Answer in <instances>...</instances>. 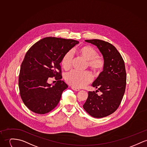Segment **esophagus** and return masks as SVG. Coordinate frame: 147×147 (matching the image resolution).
Listing matches in <instances>:
<instances>
[{
    "label": "esophagus",
    "mask_w": 147,
    "mask_h": 147,
    "mask_svg": "<svg viewBox=\"0 0 147 147\" xmlns=\"http://www.w3.org/2000/svg\"><path fill=\"white\" fill-rule=\"evenodd\" d=\"M71 89H72V90H76V91H79V90H80L79 88H76V87H71Z\"/></svg>",
    "instance_id": "esophagus-1"
}]
</instances>
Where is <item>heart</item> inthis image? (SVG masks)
<instances>
[{"label": "heart", "instance_id": "b5f03b06", "mask_svg": "<svg viewBox=\"0 0 147 147\" xmlns=\"http://www.w3.org/2000/svg\"><path fill=\"white\" fill-rule=\"evenodd\" d=\"M79 55L87 61L88 65L94 71H100L104 66V60L102 57L97 55L96 49L90 46H85L78 50ZM73 54L71 51H68L63 57L61 65L65 69L71 67ZM69 84L76 88H82L86 86L92 80V76L89 71H78L72 70L68 73L65 77Z\"/></svg>", "mask_w": 147, "mask_h": 147}]
</instances>
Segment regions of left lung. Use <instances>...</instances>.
<instances>
[{"mask_svg":"<svg viewBox=\"0 0 147 147\" xmlns=\"http://www.w3.org/2000/svg\"><path fill=\"white\" fill-rule=\"evenodd\" d=\"M85 41L97 47L103 56L104 66L92 84L102 94L99 96L96 91H89L83 107L92 117L101 118L113 113L123 99L126 81L124 61L116 47L109 42L98 39Z\"/></svg>","mask_w":147,"mask_h":147,"instance_id":"left-lung-1","label":"left lung"}]
</instances>
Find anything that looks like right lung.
Wrapping results in <instances>:
<instances>
[{"mask_svg":"<svg viewBox=\"0 0 147 147\" xmlns=\"http://www.w3.org/2000/svg\"><path fill=\"white\" fill-rule=\"evenodd\" d=\"M79 41L48 37L35 43L26 53L18 78L20 95L24 104L32 112L45 114L59 103L68 85L61 80L60 63L64 55ZM55 76L54 85L47 83Z\"/></svg>","mask_w":147,"mask_h":147,"instance_id":"1","label":"right lung"}]
</instances>
